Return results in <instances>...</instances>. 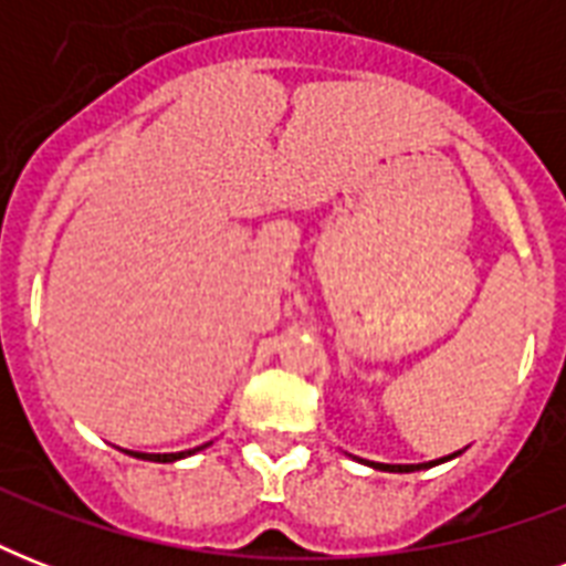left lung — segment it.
<instances>
[{"label":"left lung","instance_id":"1","mask_svg":"<svg viewBox=\"0 0 566 566\" xmlns=\"http://www.w3.org/2000/svg\"><path fill=\"white\" fill-rule=\"evenodd\" d=\"M449 458H455V455L440 458V461H429V464H373V467H376V470H387V473H411V470H420V467L443 464V461H449Z\"/></svg>","mask_w":566,"mask_h":566}]
</instances>
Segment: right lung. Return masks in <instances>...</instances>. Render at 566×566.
Masks as SVG:
<instances>
[{
	"instance_id": "obj_1",
	"label": "right lung",
	"mask_w": 566,
	"mask_h": 566,
	"mask_svg": "<svg viewBox=\"0 0 566 566\" xmlns=\"http://www.w3.org/2000/svg\"><path fill=\"white\" fill-rule=\"evenodd\" d=\"M196 449H188V452H170V455H146V452H137L135 458H149V461H161V464H170V461H179V458L190 455Z\"/></svg>"
}]
</instances>
